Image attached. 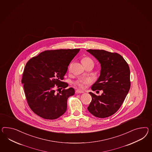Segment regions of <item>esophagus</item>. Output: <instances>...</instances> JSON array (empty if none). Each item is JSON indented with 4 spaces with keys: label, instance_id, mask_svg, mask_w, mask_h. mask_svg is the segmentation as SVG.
I'll list each match as a JSON object with an SVG mask.
<instances>
[{
    "label": "esophagus",
    "instance_id": "34e87169",
    "mask_svg": "<svg viewBox=\"0 0 152 152\" xmlns=\"http://www.w3.org/2000/svg\"><path fill=\"white\" fill-rule=\"evenodd\" d=\"M75 93L77 94H79V93H84V92L83 91H82L81 90H77L76 91H75Z\"/></svg>",
    "mask_w": 152,
    "mask_h": 152
}]
</instances>
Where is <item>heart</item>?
Returning <instances> with one entry per match:
<instances>
[{
  "label": "heart",
  "mask_w": 152,
  "mask_h": 152,
  "mask_svg": "<svg viewBox=\"0 0 152 152\" xmlns=\"http://www.w3.org/2000/svg\"><path fill=\"white\" fill-rule=\"evenodd\" d=\"M82 62L83 64H89V63H93L94 61L88 57H84L82 59ZM89 83V80H79L76 82H74L75 85L78 86L79 88H83L84 87V85L88 84Z\"/></svg>",
  "instance_id": "heart-1"
}]
</instances>
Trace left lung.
Listing matches in <instances>:
<instances>
[{
	"label": "left lung",
	"mask_w": 152,
	"mask_h": 152,
	"mask_svg": "<svg viewBox=\"0 0 152 152\" xmlns=\"http://www.w3.org/2000/svg\"><path fill=\"white\" fill-rule=\"evenodd\" d=\"M86 51L93 55L101 66L100 76L91 86V90H102V93L99 96L89 92L92 100L88 110L95 117H109L120 109L130 89L129 65L117 53L99 50Z\"/></svg>",
	"instance_id": "left-lung-1"
}]
</instances>
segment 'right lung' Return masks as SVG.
<instances>
[{
	"instance_id": "right-lung-1",
	"label": "right lung",
	"mask_w": 152,
	"mask_h": 152,
	"mask_svg": "<svg viewBox=\"0 0 152 152\" xmlns=\"http://www.w3.org/2000/svg\"><path fill=\"white\" fill-rule=\"evenodd\" d=\"M79 51L80 49L45 51L27 62L21 83L27 103L38 116L55 120L66 111L68 98L74 95L75 90L69 88L56 94L55 89H65L68 86L62 80L70 62Z\"/></svg>"
}]
</instances>
